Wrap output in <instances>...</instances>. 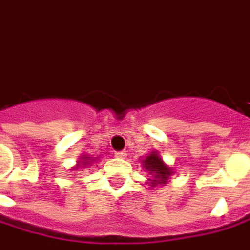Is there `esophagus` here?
<instances>
[{
	"label": "esophagus",
	"mask_w": 250,
	"mask_h": 250,
	"mask_svg": "<svg viewBox=\"0 0 250 250\" xmlns=\"http://www.w3.org/2000/svg\"><path fill=\"white\" fill-rule=\"evenodd\" d=\"M114 155L117 158H125L126 156V151H115Z\"/></svg>",
	"instance_id": "obj_1"
}]
</instances>
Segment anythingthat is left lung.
Wrapping results in <instances>:
<instances>
[{
    "mask_svg": "<svg viewBox=\"0 0 250 250\" xmlns=\"http://www.w3.org/2000/svg\"><path fill=\"white\" fill-rule=\"evenodd\" d=\"M143 163L144 167L149 171V174L154 177V180H149L152 187H155L156 184H166L168 175L171 174V168L166 166L158 155L151 154L143 161Z\"/></svg>",
    "mask_w": 250,
    "mask_h": 250,
    "instance_id": "1",
    "label": "left lung"
}]
</instances>
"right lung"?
<instances>
[{"label": "right lung", "mask_w": 250, "mask_h": 250, "mask_svg": "<svg viewBox=\"0 0 250 250\" xmlns=\"http://www.w3.org/2000/svg\"><path fill=\"white\" fill-rule=\"evenodd\" d=\"M83 162H79V165H85V163H88V162H91L92 159H89L88 156H84V158H82Z\"/></svg>", "instance_id": "1"}]
</instances>
